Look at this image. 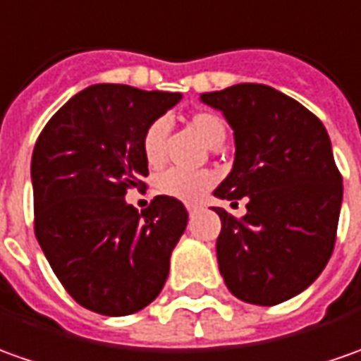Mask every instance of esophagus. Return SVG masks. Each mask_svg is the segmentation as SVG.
Instances as JSON below:
<instances>
[{"label": "esophagus", "instance_id": "esophagus-1", "mask_svg": "<svg viewBox=\"0 0 361 361\" xmlns=\"http://www.w3.org/2000/svg\"><path fill=\"white\" fill-rule=\"evenodd\" d=\"M197 209H200V205H193V203H191V205H188V212L190 213H195Z\"/></svg>", "mask_w": 361, "mask_h": 361}]
</instances>
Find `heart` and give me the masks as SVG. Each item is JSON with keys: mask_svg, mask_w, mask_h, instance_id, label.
Instances as JSON below:
<instances>
[{"mask_svg": "<svg viewBox=\"0 0 361 361\" xmlns=\"http://www.w3.org/2000/svg\"><path fill=\"white\" fill-rule=\"evenodd\" d=\"M191 130L200 136L207 146H217L223 144L227 128L217 114L213 112H195L190 118ZM142 154L144 160L149 168H158L164 161V154H166V122L156 120L148 126L142 138ZM215 183V176L212 171H195V173H188V171L180 170H168L158 176L156 180V190L160 191L161 195H168L173 200L185 201V203H195L205 197V193L212 190Z\"/></svg>", "mask_w": 361, "mask_h": 361, "instance_id": "b5f03b06", "label": "heart"}]
</instances>
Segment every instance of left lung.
I'll return each instance as SVG.
<instances>
[{
	"mask_svg": "<svg viewBox=\"0 0 361 361\" xmlns=\"http://www.w3.org/2000/svg\"><path fill=\"white\" fill-rule=\"evenodd\" d=\"M235 136L231 173L213 191L247 197L241 219L221 207L217 261L239 300L281 304L318 279L330 261L342 207V176L324 124L300 102L255 82L203 92Z\"/></svg>",
	"mask_w": 361,
	"mask_h": 361,
	"instance_id": "left-lung-1",
	"label": "left lung"
}]
</instances>
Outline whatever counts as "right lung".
<instances>
[{
	"label": "right lung",
	"instance_id": "right-lung-1",
	"mask_svg": "<svg viewBox=\"0 0 361 361\" xmlns=\"http://www.w3.org/2000/svg\"><path fill=\"white\" fill-rule=\"evenodd\" d=\"M180 92L92 85L53 114L31 158L35 237L80 306L126 316L164 288L188 225L180 200L156 195L138 213L130 188H146L142 138Z\"/></svg>",
	"mask_w": 361,
	"mask_h": 361
}]
</instances>
